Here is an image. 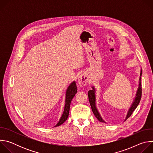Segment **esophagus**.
Masks as SVG:
<instances>
[{
	"mask_svg": "<svg viewBox=\"0 0 153 153\" xmlns=\"http://www.w3.org/2000/svg\"><path fill=\"white\" fill-rule=\"evenodd\" d=\"M78 83L80 86H85L88 82V78L85 74H80L77 78Z\"/></svg>",
	"mask_w": 153,
	"mask_h": 153,
	"instance_id": "1",
	"label": "esophagus"
}]
</instances>
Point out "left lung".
<instances>
[{
  "instance_id": "1",
  "label": "left lung",
  "mask_w": 153,
  "mask_h": 153,
  "mask_svg": "<svg viewBox=\"0 0 153 153\" xmlns=\"http://www.w3.org/2000/svg\"><path fill=\"white\" fill-rule=\"evenodd\" d=\"M142 68L140 69V77H139V86L137 88L136 93V96L134 97V99L131 105L129 110L128 111L126 116L125 119V121L128 118H129L131 115L132 114L133 112L136 110V108H137V106H138L140 101V99H141V96H142V87H141V76H142ZM92 90H90L88 92V99H89V101H90V103L92 109V111L95 116V117L98 119L99 121L101 122H103V123H106L104 120L102 119L100 113L99 112L97 106H96V88L94 86H92Z\"/></svg>"
}]
</instances>
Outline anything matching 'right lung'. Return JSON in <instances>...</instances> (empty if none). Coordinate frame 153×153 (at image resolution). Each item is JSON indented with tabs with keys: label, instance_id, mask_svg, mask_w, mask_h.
Masks as SVG:
<instances>
[{
	"label": "right lung",
	"instance_id": "add662e5",
	"mask_svg": "<svg viewBox=\"0 0 153 153\" xmlns=\"http://www.w3.org/2000/svg\"><path fill=\"white\" fill-rule=\"evenodd\" d=\"M77 88L76 83L75 81H73L68 86L66 91V93H65V100L63 112L59 122L54 127L61 125L68 119L69 113H70V104H71V100L74 97L75 94L77 93Z\"/></svg>",
	"mask_w": 153,
	"mask_h": 153
}]
</instances>
